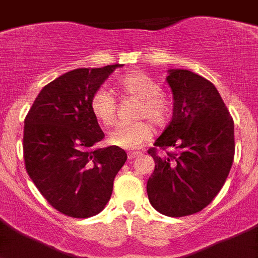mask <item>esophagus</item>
Instances as JSON below:
<instances>
[{
  "instance_id": "obj_1",
  "label": "esophagus",
  "mask_w": 258,
  "mask_h": 258,
  "mask_svg": "<svg viewBox=\"0 0 258 258\" xmlns=\"http://www.w3.org/2000/svg\"><path fill=\"white\" fill-rule=\"evenodd\" d=\"M141 152H138V151H136V152H129V154H127V157H129V160H133V159H136V157H138V156H141Z\"/></svg>"
}]
</instances>
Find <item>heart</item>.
Wrapping results in <instances>:
<instances>
[{
	"mask_svg": "<svg viewBox=\"0 0 258 258\" xmlns=\"http://www.w3.org/2000/svg\"><path fill=\"white\" fill-rule=\"evenodd\" d=\"M122 92L140 98L137 109L138 117L150 118L154 124L161 125L170 113V102L159 84L142 71H131L122 75L117 81ZM90 111L102 125L109 126L116 120V104L112 93L106 88H98L90 98ZM152 125L147 120H137L133 122H120L109 132L107 141L109 145L124 150L138 149L151 138Z\"/></svg>",
	"mask_w": 258,
	"mask_h": 258,
	"instance_id": "1",
	"label": "heart"
}]
</instances>
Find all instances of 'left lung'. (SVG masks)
<instances>
[{
    "label": "left lung",
    "mask_w": 258,
    "mask_h": 258,
    "mask_svg": "<svg viewBox=\"0 0 258 258\" xmlns=\"http://www.w3.org/2000/svg\"><path fill=\"white\" fill-rule=\"evenodd\" d=\"M169 125L149 150L155 169L147 181L151 206L169 217L198 213L217 197L231 169L234 121L216 86L187 70H169ZM174 147L165 158L157 148Z\"/></svg>",
    "instance_id": "1"
}]
</instances>
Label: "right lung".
<instances>
[{
    "instance_id": "add662e5",
    "label": "right lung",
    "mask_w": 258,
    "mask_h": 258,
    "mask_svg": "<svg viewBox=\"0 0 258 258\" xmlns=\"http://www.w3.org/2000/svg\"><path fill=\"white\" fill-rule=\"evenodd\" d=\"M117 67L61 75L42 88L24 120L27 173L50 206L68 217L88 218L103 211L126 161L122 149L93 147L104 133L89 107L93 93Z\"/></svg>"
}]
</instances>
